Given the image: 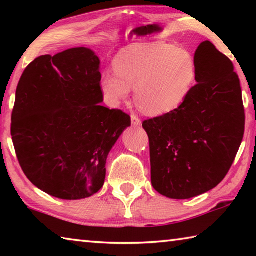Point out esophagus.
Returning <instances> with one entry per match:
<instances>
[{
  "label": "esophagus",
  "instance_id": "34e87169",
  "mask_svg": "<svg viewBox=\"0 0 256 256\" xmlns=\"http://www.w3.org/2000/svg\"><path fill=\"white\" fill-rule=\"evenodd\" d=\"M131 120H132V124L134 125V126H140V125H141V120L136 115L132 114L131 115Z\"/></svg>",
  "mask_w": 256,
  "mask_h": 256
}]
</instances>
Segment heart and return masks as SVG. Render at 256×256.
I'll return each instance as SVG.
<instances>
[{"label":"heart","instance_id":"heart-1","mask_svg":"<svg viewBox=\"0 0 256 256\" xmlns=\"http://www.w3.org/2000/svg\"><path fill=\"white\" fill-rule=\"evenodd\" d=\"M115 71L104 73L100 88L108 104L118 106L136 88L144 114L162 116L176 110L196 79V66L188 52L164 42H138L120 50Z\"/></svg>","mask_w":256,"mask_h":256}]
</instances>
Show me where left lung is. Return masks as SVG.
<instances>
[{
	"label": "left lung",
	"mask_w": 256,
	"mask_h": 256,
	"mask_svg": "<svg viewBox=\"0 0 256 256\" xmlns=\"http://www.w3.org/2000/svg\"><path fill=\"white\" fill-rule=\"evenodd\" d=\"M194 60L198 84L180 106L142 124L150 142L151 183L176 200L214 188L244 136L242 89L232 60L208 40L198 47Z\"/></svg>",
	"instance_id": "8db88e82"
}]
</instances>
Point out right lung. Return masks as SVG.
<instances>
[{
	"label": "right lung",
	"instance_id": "right-lung-1",
	"mask_svg": "<svg viewBox=\"0 0 256 256\" xmlns=\"http://www.w3.org/2000/svg\"><path fill=\"white\" fill-rule=\"evenodd\" d=\"M100 60L76 47L42 55L16 86L11 136L32 183L52 196L80 200L102 188L108 154L131 118L104 107Z\"/></svg>",
	"mask_w": 256,
	"mask_h": 256
}]
</instances>
